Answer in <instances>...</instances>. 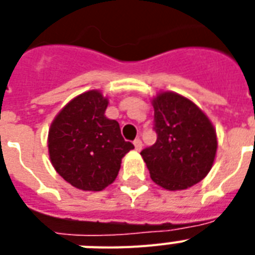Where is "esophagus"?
<instances>
[{"mask_svg": "<svg viewBox=\"0 0 255 255\" xmlns=\"http://www.w3.org/2000/svg\"><path fill=\"white\" fill-rule=\"evenodd\" d=\"M133 145H135V149L137 152L141 151V147H143V143H141V140L140 139H136L135 141H133Z\"/></svg>", "mask_w": 255, "mask_h": 255, "instance_id": "esophagus-1", "label": "esophagus"}]
</instances>
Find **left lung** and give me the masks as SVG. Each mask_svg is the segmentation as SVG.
Instances as JSON below:
<instances>
[{
  "label": "left lung",
  "instance_id": "obj_1",
  "mask_svg": "<svg viewBox=\"0 0 255 255\" xmlns=\"http://www.w3.org/2000/svg\"><path fill=\"white\" fill-rule=\"evenodd\" d=\"M156 143L140 152L152 181L167 190H184L205 178L217 153L216 128L197 104L177 92L152 98Z\"/></svg>",
  "mask_w": 255,
  "mask_h": 255
}]
</instances>
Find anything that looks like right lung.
<instances>
[{
  "instance_id": "right-lung-1",
  "label": "right lung",
  "mask_w": 255,
  "mask_h": 255,
  "mask_svg": "<svg viewBox=\"0 0 255 255\" xmlns=\"http://www.w3.org/2000/svg\"><path fill=\"white\" fill-rule=\"evenodd\" d=\"M108 98L90 90L71 99L49 128L47 147L54 169L74 188L99 192L115 181L122 159L133 149L119 123L104 115Z\"/></svg>"
}]
</instances>
